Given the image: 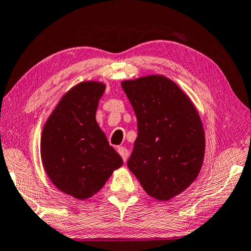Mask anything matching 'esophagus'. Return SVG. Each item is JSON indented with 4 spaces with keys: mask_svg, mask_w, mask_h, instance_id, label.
Wrapping results in <instances>:
<instances>
[{
    "mask_svg": "<svg viewBox=\"0 0 251 251\" xmlns=\"http://www.w3.org/2000/svg\"><path fill=\"white\" fill-rule=\"evenodd\" d=\"M117 152L119 153V155H121L123 161L126 162L127 158H128V151H127L126 147H123V146H119L117 149Z\"/></svg>",
    "mask_w": 251,
    "mask_h": 251,
    "instance_id": "esophagus-1",
    "label": "esophagus"
}]
</instances>
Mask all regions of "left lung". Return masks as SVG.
<instances>
[{
	"label": "left lung",
	"instance_id": "1",
	"mask_svg": "<svg viewBox=\"0 0 251 251\" xmlns=\"http://www.w3.org/2000/svg\"><path fill=\"white\" fill-rule=\"evenodd\" d=\"M122 87L138 130L127 166L149 196L168 201L200 173L205 149L201 118L190 98L164 75L125 80Z\"/></svg>",
	"mask_w": 251,
	"mask_h": 251
}]
</instances>
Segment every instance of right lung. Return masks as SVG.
Here are the masks:
<instances>
[{
    "label": "right lung",
    "mask_w": 251,
    "mask_h": 251,
    "mask_svg": "<svg viewBox=\"0 0 251 251\" xmlns=\"http://www.w3.org/2000/svg\"><path fill=\"white\" fill-rule=\"evenodd\" d=\"M105 88L98 81L75 85L63 95L43 127V168L59 190L79 200L97 193L123 165L96 122Z\"/></svg>",
    "instance_id": "right-lung-1"
}]
</instances>
